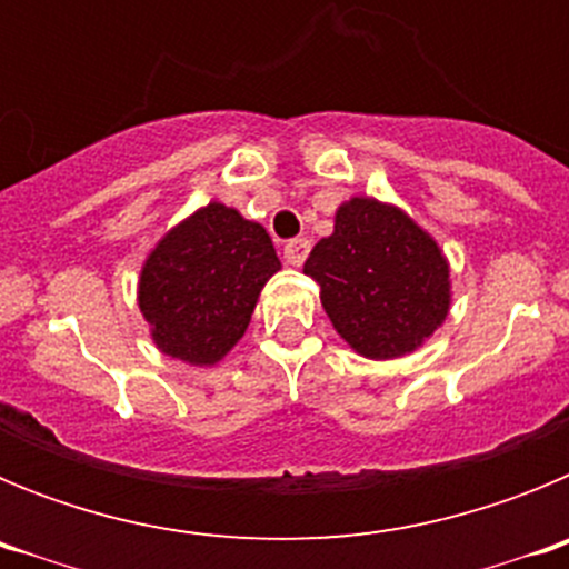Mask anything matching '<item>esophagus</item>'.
<instances>
[{"instance_id":"esophagus-1","label":"esophagus","mask_w":569,"mask_h":569,"mask_svg":"<svg viewBox=\"0 0 569 569\" xmlns=\"http://www.w3.org/2000/svg\"><path fill=\"white\" fill-rule=\"evenodd\" d=\"M308 253H310V241L308 239L284 241V261H288V264H293V268L305 264Z\"/></svg>"}]
</instances>
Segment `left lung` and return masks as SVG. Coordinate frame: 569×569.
<instances>
[{
  "instance_id": "1",
  "label": "left lung",
  "mask_w": 569,
  "mask_h": 569,
  "mask_svg": "<svg viewBox=\"0 0 569 569\" xmlns=\"http://www.w3.org/2000/svg\"><path fill=\"white\" fill-rule=\"evenodd\" d=\"M336 333L365 359H399L425 345L450 310V268L430 233L370 196L336 210L333 233L305 261Z\"/></svg>"
}]
</instances>
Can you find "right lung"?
<instances>
[{"instance_id":"obj_1","label":"right lung","mask_w":569,"mask_h":569,"mask_svg":"<svg viewBox=\"0 0 569 569\" xmlns=\"http://www.w3.org/2000/svg\"><path fill=\"white\" fill-rule=\"evenodd\" d=\"M281 270L273 241L222 202L162 236L139 276V310L164 356L210 367L244 336L261 288Z\"/></svg>"}]
</instances>
